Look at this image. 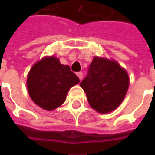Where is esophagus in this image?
<instances>
[{
    "instance_id": "obj_1",
    "label": "esophagus",
    "mask_w": 155,
    "mask_h": 155,
    "mask_svg": "<svg viewBox=\"0 0 155 155\" xmlns=\"http://www.w3.org/2000/svg\"><path fill=\"white\" fill-rule=\"evenodd\" d=\"M77 76L78 77V78H79L80 80H82V78H83V72H78V73H77Z\"/></svg>"
}]
</instances>
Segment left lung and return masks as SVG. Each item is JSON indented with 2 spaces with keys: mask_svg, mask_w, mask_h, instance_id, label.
<instances>
[{
  "mask_svg": "<svg viewBox=\"0 0 155 155\" xmlns=\"http://www.w3.org/2000/svg\"><path fill=\"white\" fill-rule=\"evenodd\" d=\"M129 85L126 70L115 60L95 57L80 83L91 107L99 113L111 112L122 104Z\"/></svg>",
  "mask_w": 155,
  "mask_h": 155,
  "instance_id": "1",
  "label": "left lung"
}]
</instances>
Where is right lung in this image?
<instances>
[{
	"label": "right lung",
	"mask_w": 155,
	"mask_h": 155,
	"mask_svg": "<svg viewBox=\"0 0 155 155\" xmlns=\"http://www.w3.org/2000/svg\"><path fill=\"white\" fill-rule=\"evenodd\" d=\"M79 78L69 65L55 57H45L31 68L27 76V91L34 104L45 110H53L65 101L69 90Z\"/></svg>",
	"instance_id": "right-lung-1"
}]
</instances>
